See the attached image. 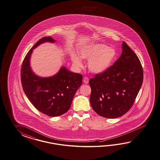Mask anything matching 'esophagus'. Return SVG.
Listing matches in <instances>:
<instances>
[{
  "instance_id": "34e87169",
  "label": "esophagus",
  "mask_w": 160,
  "mask_h": 160,
  "mask_svg": "<svg viewBox=\"0 0 160 160\" xmlns=\"http://www.w3.org/2000/svg\"><path fill=\"white\" fill-rule=\"evenodd\" d=\"M83 82H84L85 84H88V83L89 82V79H88V78L86 77V78H84Z\"/></svg>"
}]
</instances>
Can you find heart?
I'll return each mask as SVG.
<instances>
[{
    "label": "heart",
    "mask_w": 160,
    "mask_h": 160,
    "mask_svg": "<svg viewBox=\"0 0 160 160\" xmlns=\"http://www.w3.org/2000/svg\"><path fill=\"white\" fill-rule=\"evenodd\" d=\"M78 55L72 53L71 61L77 69L82 67V59L88 61L89 70L96 74L106 72L112 66L117 57V51L113 47L102 43H92L80 47Z\"/></svg>",
    "instance_id": "b5f03b06"
}]
</instances>
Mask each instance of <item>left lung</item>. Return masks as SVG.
<instances>
[{
  "label": "left lung",
  "instance_id": "left-lung-1",
  "mask_svg": "<svg viewBox=\"0 0 160 160\" xmlns=\"http://www.w3.org/2000/svg\"><path fill=\"white\" fill-rule=\"evenodd\" d=\"M122 49L120 57L109 69L89 82L91 105L98 115L108 118L121 117L131 108L143 80L138 56L124 42Z\"/></svg>",
  "mask_w": 160,
  "mask_h": 160
}]
</instances>
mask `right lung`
<instances>
[{
  "instance_id": "add662e5",
  "label": "right lung",
  "mask_w": 160,
  "mask_h": 160,
  "mask_svg": "<svg viewBox=\"0 0 160 160\" xmlns=\"http://www.w3.org/2000/svg\"><path fill=\"white\" fill-rule=\"evenodd\" d=\"M45 42L54 43L55 40L50 36L43 38L28 51L21 66V83L25 94L36 109L48 116L57 117L69 110L76 92L82 85V76L63 66L51 77L37 76L32 70L30 58L33 50Z\"/></svg>"
}]
</instances>
